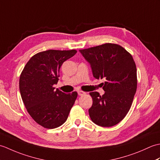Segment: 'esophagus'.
I'll list each match as a JSON object with an SVG mask.
<instances>
[{
  "label": "esophagus",
  "instance_id": "34e87169",
  "mask_svg": "<svg viewBox=\"0 0 160 160\" xmlns=\"http://www.w3.org/2000/svg\"><path fill=\"white\" fill-rule=\"evenodd\" d=\"M78 93V95H79L80 96H84V95L86 94V92H84V91H79Z\"/></svg>",
  "mask_w": 160,
  "mask_h": 160
}]
</instances>
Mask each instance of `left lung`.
<instances>
[{
    "label": "left lung",
    "mask_w": 160,
    "mask_h": 160,
    "mask_svg": "<svg viewBox=\"0 0 160 160\" xmlns=\"http://www.w3.org/2000/svg\"><path fill=\"white\" fill-rule=\"evenodd\" d=\"M91 64L96 79H104L105 93H89L93 104L89 116L95 124L110 127L118 124L130 110L137 90V69L131 54L114 43L80 49Z\"/></svg>",
    "instance_id": "1"
}]
</instances>
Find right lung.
Returning a JSON list of instances; mask_svg holds the SVG:
<instances>
[{"mask_svg":"<svg viewBox=\"0 0 160 160\" xmlns=\"http://www.w3.org/2000/svg\"><path fill=\"white\" fill-rule=\"evenodd\" d=\"M77 53L76 49H49L33 56L22 71L19 89L27 111L36 123L45 128L64 124L78 97L66 94L53 84L58 81L60 67Z\"/></svg>","mask_w":160,"mask_h":160,"instance_id":"obj_1","label":"right lung"}]
</instances>
